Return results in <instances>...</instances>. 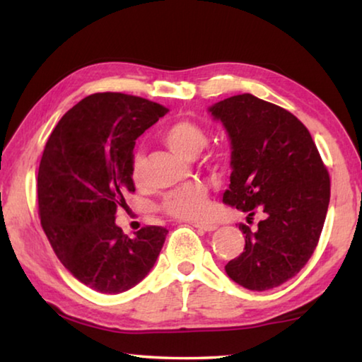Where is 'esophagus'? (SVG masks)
I'll return each instance as SVG.
<instances>
[{"label":"esophagus","instance_id":"34e87169","mask_svg":"<svg viewBox=\"0 0 362 362\" xmlns=\"http://www.w3.org/2000/svg\"><path fill=\"white\" fill-rule=\"evenodd\" d=\"M193 226H196V228L201 230V231H214L217 228V226L212 225V223H194Z\"/></svg>","mask_w":362,"mask_h":362}]
</instances>
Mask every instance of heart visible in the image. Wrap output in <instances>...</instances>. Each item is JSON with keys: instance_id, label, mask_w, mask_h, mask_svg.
Returning <instances> with one entry per match:
<instances>
[{"instance_id": "obj_1", "label": "heart", "mask_w": 362, "mask_h": 362, "mask_svg": "<svg viewBox=\"0 0 362 362\" xmlns=\"http://www.w3.org/2000/svg\"><path fill=\"white\" fill-rule=\"evenodd\" d=\"M161 137L169 148L182 156L194 158L207 145V131L199 122L193 119H177L164 127ZM144 173V156L134 153L131 159V177L132 180H140ZM161 209L168 216L198 222L204 220L209 214V189L201 182L188 183L180 188H175L164 196Z\"/></svg>"}]
</instances>
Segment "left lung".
Wrapping results in <instances>:
<instances>
[{
  "instance_id": "left-lung-1",
  "label": "left lung",
  "mask_w": 362,
  "mask_h": 362,
  "mask_svg": "<svg viewBox=\"0 0 362 362\" xmlns=\"http://www.w3.org/2000/svg\"><path fill=\"white\" fill-rule=\"evenodd\" d=\"M231 140L230 188L223 203L265 218L246 235L244 252L225 265L250 291L278 287L296 276L320 241L330 179L311 134L291 112L252 94L233 95L209 108Z\"/></svg>"
}]
</instances>
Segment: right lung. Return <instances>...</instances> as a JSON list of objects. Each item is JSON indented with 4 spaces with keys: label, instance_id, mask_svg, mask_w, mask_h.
<instances>
[{
    "label": "right lung",
    "instance_id": "add662e5",
    "mask_svg": "<svg viewBox=\"0 0 362 362\" xmlns=\"http://www.w3.org/2000/svg\"><path fill=\"white\" fill-rule=\"evenodd\" d=\"M168 112L142 97L97 93L70 108L47 139L38 170L41 226L62 265L97 292L129 291L161 252L164 226L146 225L131 240L115 216L136 192V140Z\"/></svg>",
    "mask_w": 362,
    "mask_h": 362
}]
</instances>
